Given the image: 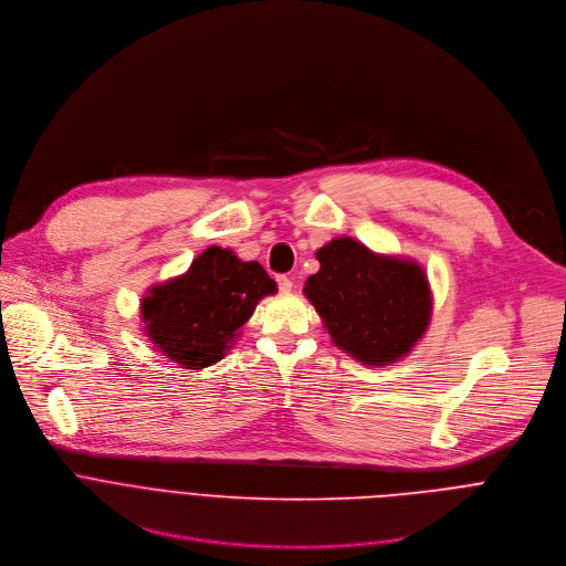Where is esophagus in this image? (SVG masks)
Instances as JSON below:
<instances>
[{
    "mask_svg": "<svg viewBox=\"0 0 566 566\" xmlns=\"http://www.w3.org/2000/svg\"><path fill=\"white\" fill-rule=\"evenodd\" d=\"M277 289L282 293H291L293 291V282L286 277V275H277Z\"/></svg>",
    "mask_w": 566,
    "mask_h": 566,
    "instance_id": "1",
    "label": "esophagus"
}]
</instances>
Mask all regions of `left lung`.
<instances>
[{
    "label": "left lung",
    "mask_w": 566,
    "mask_h": 566,
    "mask_svg": "<svg viewBox=\"0 0 566 566\" xmlns=\"http://www.w3.org/2000/svg\"><path fill=\"white\" fill-rule=\"evenodd\" d=\"M315 258L319 271L304 295L336 347L365 365H387L426 334L432 295L417 262L376 255L352 237L332 239Z\"/></svg>",
    "instance_id": "1"
}]
</instances>
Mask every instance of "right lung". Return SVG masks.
Here are the masks:
<instances>
[{
	"label": "right lung",
	"mask_w": 566,
	"mask_h": 566,
	"mask_svg": "<svg viewBox=\"0 0 566 566\" xmlns=\"http://www.w3.org/2000/svg\"><path fill=\"white\" fill-rule=\"evenodd\" d=\"M277 284L258 262L210 247L184 273L149 289L140 302L154 347L186 369L219 363L264 295Z\"/></svg>",
	"instance_id": "add662e5"
}]
</instances>
